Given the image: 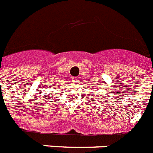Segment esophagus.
<instances>
[{
    "mask_svg": "<svg viewBox=\"0 0 153 153\" xmlns=\"http://www.w3.org/2000/svg\"><path fill=\"white\" fill-rule=\"evenodd\" d=\"M71 79H72V81H75V82H76V81H78L79 78H78V77H72V78H71Z\"/></svg>",
    "mask_w": 153,
    "mask_h": 153,
    "instance_id": "1",
    "label": "esophagus"
}]
</instances>
